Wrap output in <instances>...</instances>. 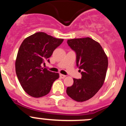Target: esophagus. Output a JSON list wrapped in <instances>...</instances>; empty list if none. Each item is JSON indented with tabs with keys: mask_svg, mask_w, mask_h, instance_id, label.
I'll return each mask as SVG.
<instances>
[{
	"mask_svg": "<svg viewBox=\"0 0 126 126\" xmlns=\"http://www.w3.org/2000/svg\"><path fill=\"white\" fill-rule=\"evenodd\" d=\"M59 76L61 78H62V79H64V78H65V76L64 75V74H60Z\"/></svg>",
	"mask_w": 126,
	"mask_h": 126,
	"instance_id": "obj_1",
	"label": "esophagus"
}]
</instances>
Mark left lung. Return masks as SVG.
I'll list each match as a JSON object with an SVG mask.
<instances>
[{
  "label": "left lung",
  "mask_w": 126,
  "mask_h": 126,
  "mask_svg": "<svg viewBox=\"0 0 126 126\" xmlns=\"http://www.w3.org/2000/svg\"><path fill=\"white\" fill-rule=\"evenodd\" d=\"M76 55V65L82 71L81 79L67 88L66 93L77 102H84L93 97L104 83L108 59L100 43L90 38H75L67 42Z\"/></svg>",
  "instance_id": "left-lung-1"
}]
</instances>
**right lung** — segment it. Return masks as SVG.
Instances as JSON below:
<instances>
[{"label":"right lung","mask_w":126,"mask_h":126,"mask_svg":"<svg viewBox=\"0 0 126 126\" xmlns=\"http://www.w3.org/2000/svg\"><path fill=\"white\" fill-rule=\"evenodd\" d=\"M38 32L24 39L19 48L16 61V73L23 90L29 95L42 97L49 93L53 82L59 78L42 64L50 62L49 57L63 42Z\"/></svg>","instance_id":"obj_1"}]
</instances>
